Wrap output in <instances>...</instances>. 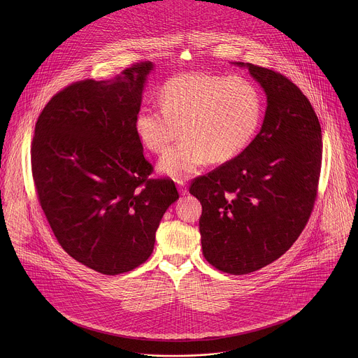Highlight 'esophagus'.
Instances as JSON below:
<instances>
[{"mask_svg": "<svg viewBox=\"0 0 358 358\" xmlns=\"http://www.w3.org/2000/svg\"><path fill=\"white\" fill-rule=\"evenodd\" d=\"M176 185H178V189L180 192V194H187V187H186V183L185 180H176Z\"/></svg>", "mask_w": 358, "mask_h": 358, "instance_id": "1", "label": "esophagus"}]
</instances>
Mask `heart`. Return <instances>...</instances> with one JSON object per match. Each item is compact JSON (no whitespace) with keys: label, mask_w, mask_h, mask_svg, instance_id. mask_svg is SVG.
<instances>
[{"label":"heart","mask_w":358,"mask_h":358,"mask_svg":"<svg viewBox=\"0 0 358 358\" xmlns=\"http://www.w3.org/2000/svg\"><path fill=\"white\" fill-rule=\"evenodd\" d=\"M161 108L142 107L135 117L141 142L153 153L166 152L159 171L175 179L189 178L209 159L226 162L254 141L263 118V96L244 77L183 73L162 85Z\"/></svg>","instance_id":"1"}]
</instances>
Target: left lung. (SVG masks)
<instances>
[{
    "instance_id": "1",
    "label": "left lung",
    "mask_w": 358,
    "mask_h": 358,
    "mask_svg": "<svg viewBox=\"0 0 358 358\" xmlns=\"http://www.w3.org/2000/svg\"><path fill=\"white\" fill-rule=\"evenodd\" d=\"M234 64L247 67L266 92L262 128L243 153L196 178L190 194L203 205L205 259L241 275L284 255L305 229L317 197L322 136L311 103L291 80L252 63Z\"/></svg>"
}]
</instances>
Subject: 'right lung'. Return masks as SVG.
<instances>
[{
  "instance_id": "add662e5",
  "label": "right lung",
  "mask_w": 358,
  "mask_h": 358,
  "mask_svg": "<svg viewBox=\"0 0 358 358\" xmlns=\"http://www.w3.org/2000/svg\"><path fill=\"white\" fill-rule=\"evenodd\" d=\"M152 62L111 81H77L47 103L34 129L38 201L62 248L107 275L152 255L161 217L179 199L171 179H150L135 129Z\"/></svg>"
}]
</instances>
